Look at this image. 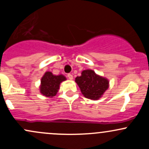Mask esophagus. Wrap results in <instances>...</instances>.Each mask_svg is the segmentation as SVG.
Returning <instances> with one entry per match:
<instances>
[{
	"instance_id": "obj_1",
	"label": "esophagus",
	"mask_w": 149,
	"mask_h": 149,
	"mask_svg": "<svg viewBox=\"0 0 149 149\" xmlns=\"http://www.w3.org/2000/svg\"><path fill=\"white\" fill-rule=\"evenodd\" d=\"M68 79H69L70 80H73V75H71V74H68Z\"/></svg>"
}]
</instances>
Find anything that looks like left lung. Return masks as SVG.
Here are the masks:
<instances>
[{"label":"left lung","instance_id":"8db88e82","mask_svg":"<svg viewBox=\"0 0 149 149\" xmlns=\"http://www.w3.org/2000/svg\"><path fill=\"white\" fill-rule=\"evenodd\" d=\"M84 97L88 99L98 100L109 87V81L99 76L91 69L84 70L81 76L75 79Z\"/></svg>","mask_w":149,"mask_h":149}]
</instances>
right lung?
<instances>
[{
	"instance_id": "1",
	"label": "right lung",
	"mask_w": 149,
	"mask_h": 149,
	"mask_svg": "<svg viewBox=\"0 0 149 149\" xmlns=\"http://www.w3.org/2000/svg\"><path fill=\"white\" fill-rule=\"evenodd\" d=\"M66 78L63 74L54 75L52 72L46 71L40 80V93L48 98H53L58 91L61 83Z\"/></svg>"
}]
</instances>
